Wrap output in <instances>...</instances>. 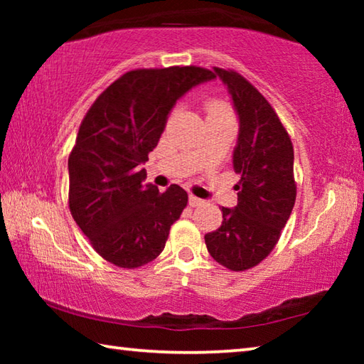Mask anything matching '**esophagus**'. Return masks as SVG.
<instances>
[{"label": "esophagus", "instance_id": "34e87169", "mask_svg": "<svg viewBox=\"0 0 364 364\" xmlns=\"http://www.w3.org/2000/svg\"><path fill=\"white\" fill-rule=\"evenodd\" d=\"M204 204V200L199 199V197H196L193 194H189V205L191 207H196V205H202Z\"/></svg>", "mask_w": 364, "mask_h": 364}]
</instances>
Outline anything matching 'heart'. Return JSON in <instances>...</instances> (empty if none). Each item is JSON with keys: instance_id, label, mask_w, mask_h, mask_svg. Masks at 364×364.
Instances as JSON below:
<instances>
[{"instance_id": "1", "label": "heart", "mask_w": 364, "mask_h": 364, "mask_svg": "<svg viewBox=\"0 0 364 364\" xmlns=\"http://www.w3.org/2000/svg\"><path fill=\"white\" fill-rule=\"evenodd\" d=\"M207 110L208 114H230V109L221 101H210L207 104Z\"/></svg>"}]
</instances>
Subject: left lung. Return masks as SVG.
Here are the masks:
<instances>
[{
	"instance_id": "1",
	"label": "left lung",
	"mask_w": 364,
	"mask_h": 364,
	"mask_svg": "<svg viewBox=\"0 0 364 364\" xmlns=\"http://www.w3.org/2000/svg\"><path fill=\"white\" fill-rule=\"evenodd\" d=\"M239 119L232 168L237 205L221 207L223 221L205 234L208 254L228 269L244 271L269 255L295 204L294 147L271 104L242 75L213 67Z\"/></svg>"
}]
</instances>
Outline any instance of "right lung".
Masks as SVG:
<instances>
[{
	"label": "right lung",
	"mask_w": 364,
	"mask_h": 364,
	"mask_svg": "<svg viewBox=\"0 0 364 364\" xmlns=\"http://www.w3.org/2000/svg\"><path fill=\"white\" fill-rule=\"evenodd\" d=\"M213 78L194 65L132 70L86 112L69 156V207L104 260L133 269L164 250L188 194L178 184L165 193L146 184L143 164L176 101Z\"/></svg>",
	"instance_id": "right-lung-1"
}]
</instances>
